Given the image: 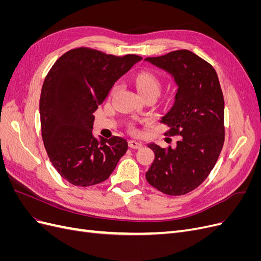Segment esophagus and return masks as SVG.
Returning a JSON list of instances; mask_svg holds the SVG:
<instances>
[{"instance_id":"34e87169","label":"esophagus","mask_w":261,"mask_h":261,"mask_svg":"<svg viewBox=\"0 0 261 261\" xmlns=\"http://www.w3.org/2000/svg\"><path fill=\"white\" fill-rule=\"evenodd\" d=\"M128 146L132 149H139V148L143 147V145H141L140 143H138V141H136V140H129L128 141Z\"/></svg>"}]
</instances>
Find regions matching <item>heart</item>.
Segmentation results:
<instances>
[{"mask_svg": "<svg viewBox=\"0 0 261 261\" xmlns=\"http://www.w3.org/2000/svg\"><path fill=\"white\" fill-rule=\"evenodd\" d=\"M135 84H136V88L141 97H146V96L156 97L161 90L160 78L152 72H148V70H144V72H140L136 75ZM116 89L117 87L115 86L112 92H114Z\"/></svg>", "mask_w": 261, "mask_h": 261, "instance_id": "heart-1", "label": "heart"}]
</instances>
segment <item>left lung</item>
I'll use <instances>...</instances> for the list:
<instances>
[{
    "instance_id": "left-lung-1",
    "label": "left lung",
    "mask_w": 261,
    "mask_h": 261,
    "mask_svg": "<svg viewBox=\"0 0 261 261\" xmlns=\"http://www.w3.org/2000/svg\"><path fill=\"white\" fill-rule=\"evenodd\" d=\"M146 61L172 75L178 86L175 102L161 118L167 136H179L175 148L155 144L148 183L170 196L194 191L208 177L224 143V99L215 68L188 50Z\"/></svg>"
}]
</instances>
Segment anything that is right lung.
I'll list each match as a JSON object with an SVG mask.
<instances>
[{"label": "right lung", "mask_w": 261, "mask_h": 261, "mask_svg": "<svg viewBox=\"0 0 261 261\" xmlns=\"http://www.w3.org/2000/svg\"><path fill=\"white\" fill-rule=\"evenodd\" d=\"M141 60L82 46L63 54L49 70L39 102L41 135L53 167L70 184L87 187L108 179L127 151L122 137H93V112Z\"/></svg>", "instance_id": "add662e5"}]
</instances>
